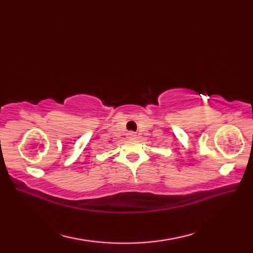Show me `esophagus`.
Here are the masks:
<instances>
[{
	"label": "esophagus",
	"mask_w": 253,
	"mask_h": 253,
	"mask_svg": "<svg viewBox=\"0 0 253 253\" xmlns=\"http://www.w3.org/2000/svg\"><path fill=\"white\" fill-rule=\"evenodd\" d=\"M128 136H129V138H131V139H135V138H137L136 132H129V133H128Z\"/></svg>",
	"instance_id": "obj_1"
}]
</instances>
